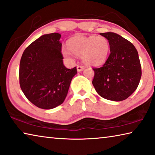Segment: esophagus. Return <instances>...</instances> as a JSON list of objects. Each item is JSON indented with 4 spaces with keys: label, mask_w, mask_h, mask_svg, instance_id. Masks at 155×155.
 Instances as JSON below:
<instances>
[{
    "label": "esophagus",
    "mask_w": 155,
    "mask_h": 155,
    "mask_svg": "<svg viewBox=\"0 0 155 155\" xmlns=\"http://www.w3.org/2000/svg\"><path fill=\"white\" fill-rule=\"evenodd\" d=\"M77 68L78 72H81V71H82L83 69H84V67H83V66L81 65H78L77 66Z\"/></svg>",
    "instance_id": "obj_1"
}]
</instances>
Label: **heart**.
Masks as SVG:
<instances>
[{
	"instance_id": "obj_1",
	"label": "heart",
	"mask_w": 155,
	"mask_h": 155,
	"mask_svg": "<svg viewBox=\"0 0 155 155\" xmlns=\"http://www.w3.org/2000/svg\"><path fill=\"white\" fill-rule=\"evenodd\" d=\"M68 47L71 52L82 57L83 62L89 65H99L104 63L110 50L108 40L102 36H74L68 40ZM69 51L63 48V56L70 58L72 55Z\"/></svg>"
}]
</instances>
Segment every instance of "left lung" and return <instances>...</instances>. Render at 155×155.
<instances>
[{
  "mask_svg": "<svg viewBox=\"0 0 155 155\" xmlns=\"http://www.w3.org/2000/svg\"><path fill=\"white\" fill-rule=\"evenodd\" d=\"M110 43V54L105 63L94 71L92 84L105 99L121 101L128 98L138 87L141 66L133 44L113 32L101 33Z\"/></svg>",
  "mask_w": 155,
  "mask_h": 155,
  "instance_id": "left-lung-1",
  "label": "left lung"
}]
</instances>
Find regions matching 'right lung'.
<instances>
[{"mask_svg":"<svg viewBox=\"0 0 155 155\" xmlns=\"http://www.w3.org/2000/svg\"><path fill=\"white\" fill-rule=\"evenodd\" d=\"M61 35L41 36L23 51L19 68V83L31 104L41 109H52L64 101L77 67L63 65Z\"/></svg>","mask_w":155,"mask_h":155,"instance_id":"add662e5","label":"right lung"}]
</instances>
